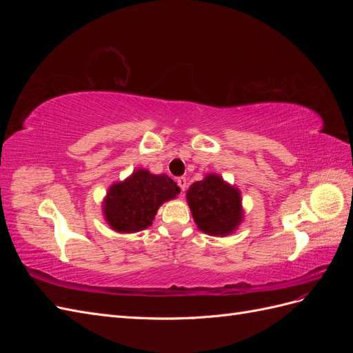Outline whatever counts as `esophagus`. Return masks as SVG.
I'll use <instances>...</instances> for the list:
<instances>
[{
	"label": "esophagus",
	"mask_w": 353,
	"mask_h": 353,
	"mask_svg": "<svg viewBox=\"0 0 353 353\" xmlns=\"http://www.w3.org/2000/svg\"><path fill=\"white\" fill-rule=\"evenodd\" d=\"M176 184L179 185L181 191H183V193H184V190H185V187H187V178H184V176H179V178L176 179Z\"/></svg>",
	"instance_id": "obj_1"
}]
</instances>
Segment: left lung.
Listing matches in <instances>:
<instances>
[{"label":"left lung","mask_w":353,"mask_h":353,"mask_svg":"<svg viewBox=\"0 0 353 353\" xmlns=\"http://www.w3.org/2000/svg\"><path fill=\"white\" fill-rule=\"evenodd\" d=\"M185 196L197 228L209 236H230L244 219L240 190L219 174H208L196 181Z\"/></svg>","instance_id":"left-lung-1"}]
</instances>
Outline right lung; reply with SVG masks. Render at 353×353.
Returning a JSON list of instances; mask_svg holds the SVG:
<instances>
[{
    "instance_id": "obj_1",
    "label": "right lung",
    "mask_w": 353,
    "mask_h": 353,
    "mask_svg": "<svg viewBox=\"0 0 353 353\" xmlns=\"http://www.w3.org/2000/svg\"><path fill=\"white\" fill-rule=\"evenodd\" d=\"M179 187L166 174H152L140 168L109 187L103 199V215L108 225L121 234L148 228L159 208L179 194Z\"/></svg>"
}]
</instances>
